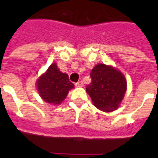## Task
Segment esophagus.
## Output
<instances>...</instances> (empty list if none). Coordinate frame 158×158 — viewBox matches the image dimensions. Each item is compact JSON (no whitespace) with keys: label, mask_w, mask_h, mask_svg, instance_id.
<instances>
[{"label":"esophagus","mask_w":158,"mask_h":158,"mask_svg":"<svg viewBox=\"0 0 158 158\" xmlns=\"http://www.w3.org/2000/svg\"><path fill=\"white\" fill-rule=\"evenodd\" d=\"M83 85H84V83H83V81L82 80H80V81L77 82L76 84H75V86L76 87H83Z\"/></svg>","instance_id":"34e87169"}]
</instances>
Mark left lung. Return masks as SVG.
<instances>
[{
	"label": "left lung",
	"mask_w": 158,
	"mask_h": 158,
	"mask_svg": "<svg viewBox=\"0 0 158 158\" xmlns=\"http://www.w3.org/2000/svg\"><path fill=\"white\" fill-rule=\"evenodd\" d=\"M92 82L86 88L94 105L98 109L110 112L116 110L124 98L127 83L118 69L105 64H98L90 73Z\"/></svg>",
	"instance_id": "8db88e82"
}]
</instances>
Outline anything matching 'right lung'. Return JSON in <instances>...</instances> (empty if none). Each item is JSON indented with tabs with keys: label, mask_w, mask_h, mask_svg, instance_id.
<instances>
[{
	"label": "right lung",
	"mask_w": 158,
	"mask_h": 158,
	"mask_svg": "<svg viewBox=\"0 0 158 158\" xmlns=\"http://www.w3.org/2000/svg\"><path fill=\"white\" fill-rule=\"evenodd\" d=\"M74 84L69 80L68 74L60 71L56 63L48 67L45 74L37 81V89L40 97L52 105H59L64 101Z\"/></svg>",
	"instance_id": "add662e5"
}]
</instances>
